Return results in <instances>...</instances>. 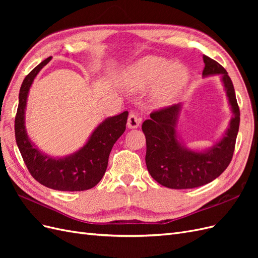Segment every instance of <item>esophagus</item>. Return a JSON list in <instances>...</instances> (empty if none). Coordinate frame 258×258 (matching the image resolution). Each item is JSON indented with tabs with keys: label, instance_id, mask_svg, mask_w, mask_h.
Returning <instances> with one entry per match:
<instances>
[{
	"label": "esophagus",
	"instance_id": "34e87169",
	"mask_svg": "<svg viewBox=\"0 0 258 258\" xmlns=\"http://www.w3.org/2000/svg\"><path fill=\"white\" fill-rule=\"evenodd\" d=\"M140 123H141V118L139 116H137L135 113H130L128 117V121H127V126L129 129H137L139 128Z\"/></svg>",
	"mask_w": 258,
	"mask_h": 258
}]
</instances>
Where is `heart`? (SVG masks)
<instances>
[{"label": "heart", "instance_id": "1", "mask_svg": "<svg viewBox=\"0 0 258 258\" xmlns=\"http://www.w3.org/2000/svg\"><path fill=\"white\" fill-rule=\"evenodd\" d=\"M189 80V72L182 63L156 56H146L129 66L123 72V83L134 91L153 87V98L160 106L172 104Z\"/></svg>", "mask_w": 258, "mask_h": 258}]
</instances>
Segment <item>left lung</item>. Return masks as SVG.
<instances>
[{
  "instance_id": "8db88e82",
  "label": "left lung",
  "mask_w": 258,
  "mask_h": 258,
  "mask_svg": "<svg viewBox=\"0 0 258 258\" xmlns=\"http://www.w3.org/2000/svg\"><path fill=\"white\" fill-rule=\"evenodd\" d=\"M202 58V76L221 75L232 117L222 138L200 151L186 146L177 132L182 103L151 113V118L142 124L146 138V167L155 181L168 188L188 189L212 182L228 167L235 151L240 123L235 88L227 71L218 62L207 56Z\"/></svg>"
}]
</instances>
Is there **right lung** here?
<instances>
[{
	"label": "right lung",
	"mask_w": 258,
	"mask_h": 258,
	"mask_svg": "<svg viewBox=\"0 0 258 258\" xmlns=\"http://www.w3.org/2000/svg\"><path fill=\"white\" fill-rule=\"evenodd\" d=\"M51 60L45 59L23 80L15 118V137L26 166L38 183L61 191H81L95 187L103 177L108 156L117 140L126 130L128 112L107 117L100 122L79 151L63 157H51L31 141L26 129L28 95L36 75Z\"/></svg>",
	"instance_id": "add662e5"
}]
</instances>
